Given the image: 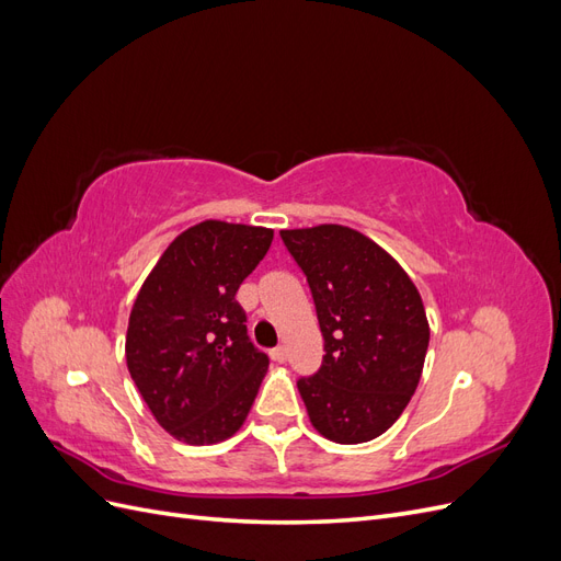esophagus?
I'll list each match as a JSON object with an SVG mask.
<instances>
[{"instance_id": "1", "label": "esophagus", "mask_w": 561, "mask_h": 561, "mask_svg": "<svg viewBox=\"0 0 561 561\" xmlns=\"http://www.w3.org/2000/svg\"><path fill=\"white\" fill-rule=\"evenodd\" d=\"M271 360L285 363V360H287V348H285V346H276L274 351H271Z\"/></svg>"}]
</instances>
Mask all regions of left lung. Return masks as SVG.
<instances>
[{"instance_id": "left-lung-1", "label": "left lung", "mask_w": 561, "mask_h": 561, "mask_svg": "<svg viewBox=\"0 0 561 561\" xmlns=\"http://www.w3.org/2000/svg\"><path fill=\"white\" fill-rule=\"evenodd\" d=\"M307 276L325 355L297 388L313 428L339 445L386 433L412 400L428 351L421 295L367 236L339 225L280 231Z\"/></svg>"}]
</instances>
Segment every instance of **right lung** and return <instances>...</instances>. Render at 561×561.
<instances>
[{"label": "right lung", "instance_id": "obj_1", "mask_svg": "<svg viewBox=\"0 0 561 561\" xmlns=\"http://www.w3.org/2000/svg\"><path fill=\"white\" fill-rule=\"evenodd\" d=\"M271 241L264 227L201 222L168 245L133 304L128 371L151 414L186 445L239 431L266 375L236 293Z\"/></svg>", "mask_w": 561, "mask_h": 561}]
</instances>
